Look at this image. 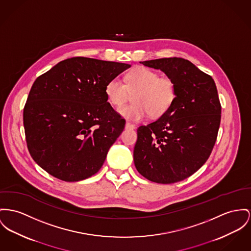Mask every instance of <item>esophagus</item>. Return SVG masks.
Instances as JSON below:
<instances>
[{"instance_id": "esophagus-1", "label": "esophagus", "mask_w": 251, "mask_h": 251, "mask_svg": "<svg viewBox=\"0 0 251 251\" xmlns=\"http://www.w3.org/2000/svg\"><path fill=\"white\" fill-rule=\"evenodd\" d=\"M126 129H134V128H135V126L132 125V124H130V123H128V122H126Z\"/></svg>"}]
</instances>
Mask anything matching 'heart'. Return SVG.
I'll return each mask as SVG.
<instances>
[{
  "label": "heart",
  "instance_id": "heart-1",
  "mask_svg": "<svg viewBox=\"0 0 251 251\" xmlns=\"http://www.w3.org/2000/svg\"><path fill=\"white\" fill-rule=\"evenodd\" d=\"M108 101L121 107L133 95V103L119 109L126 120L140 122L150 113L152 118L161 117L172 106L176 99V84L167 77L147 67H136L126 78V83L113 78L105 85Z\"/></svg>",
  "mask_w": 251,
  "mask_h": 251
}]
</instances>
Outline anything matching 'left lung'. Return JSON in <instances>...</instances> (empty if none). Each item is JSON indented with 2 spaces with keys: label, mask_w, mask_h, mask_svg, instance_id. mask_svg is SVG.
<instances>
[{
  "label": "left lung",
  "mask_w": 251,
  "mask_h": 251,
  "mask_svg": "<svg viewBox=\"0 0 251 251\" xmlns=\"http://www.w3.org/2000/svg\"><path fill=\"white\" fill-rule=\"evenodd\" d=\"M140 63L160 69L171 79L176 84V99L157 121L138 128L134 165L154 183L183 181L206 162L215 145L221 122L216 84L211 76L183 58Z\"/></svg>",
  "instance_id": "left-lung-1"
}]
</instances>
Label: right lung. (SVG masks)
Instances as JSON below:
<instances>
[{
    "label": "right lung",
    "instance_id": "add662e5",
    "mask_svg": "<svg viewBox=\"0 0 251 251\" xmlns=\"http://www.w3.org/2000/svg\"><path fill=\"white\" fill-rule=\"evenodd\" d=\"M130 65L75 57L36 79L24 108L34 161L53 177L78 182L100 170L126 125L105 85Z\"/></svg>",
    "mask_w": 251,
    "mask_h": 251
}]
</instances>
